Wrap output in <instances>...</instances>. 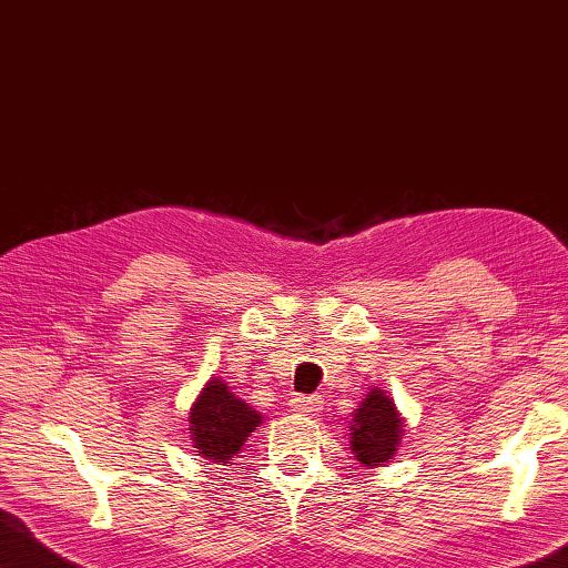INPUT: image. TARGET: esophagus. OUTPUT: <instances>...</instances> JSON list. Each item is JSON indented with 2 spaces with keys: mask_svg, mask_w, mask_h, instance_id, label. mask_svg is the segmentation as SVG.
<instances>
[{
  "mask_svg": "<svg viewBox=\"0 0 568 568\" xmlns=\"http://www.w3.org/2000/svg\"><path fill=\"white\" fill-rule=\"evenodd\" d=\"M288 409L296 414L316 416L323 409V399H321V395H294L292 399H288Z\"/></svg>",
  "mask_w": 568,
  "mask_h": 568,
  "instance_id": "34e87169",
  "label": "esophagus"
}]
</instances>
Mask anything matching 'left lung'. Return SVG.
<instances>
[{"label":"left lung","mask_w":568,"mask_h":568,"mask_svg":"<svg viewBox=\"0 0 568 568\" xmlns=\"http://www.w3.org/2000/svg\"><path fill=\"white\" fill-rule=\"evenodd\" d=\"M402 416L395 407V399L385 395L379 387L367 392V397L355 409L351 432V450L365 468L385 466L395 458L402 442Z\"/></svg>","instance_id":"1"}]
</instances>
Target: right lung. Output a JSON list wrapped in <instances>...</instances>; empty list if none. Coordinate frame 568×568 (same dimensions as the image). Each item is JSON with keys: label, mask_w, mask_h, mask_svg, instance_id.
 <instances>
[{"label": "right lung", "mask_w": 568, "mask_h": 568, "mask_svg": "<svg viewBox=\"0 0 568 568\" xmlns=\"http://www.w3.org/2000/svg\"><path fill=\"white\" fill-rule=\"evenodd\" d=\"M189 424L195 454L217 463V466H225L262 424V414L235 397L225 379L211 377L199 399L193 402Z\"/></svg>", "instance_id": "right-lung-1"}]
</instances>
